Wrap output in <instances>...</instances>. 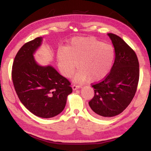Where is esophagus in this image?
<instances>
[{
    "instance_id": "esophagus-1",
    "label": "esophagus",
    "mask_w": 151,
    "mask_h": 151,
    "mask_svg": "<svg viewBox=\"0 0 151 151\" xmlns=\"http://www.w3.org/2000/svg\"><path fill=\"white\" fill-rule=\"evenodd\" d=\"M72 88H73V91H75V90H76V89L81 88V86L76 85H72Z\"/></svg>"
}]
</instances>
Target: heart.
<instances>
[{
	"mask_svg": "<svg viewBox=\"0 0 151 151\" xmlns=\"http://www.w3.org/2000/svg\"><path fill=\"white\" fill-rule=\"evenodd\" d=\"M58 68L63 75L69 77L77 67L79 70L74 81L83 83L86 80L97 82L103 80L111 70L114 62V50L94 37H75L67 48L57 50Z\"/></svg>",
	"mask_w": 151,
	"mask_h": 151,
	"instance_id": "heart-1",
	"label": "heart"
}]
</instances>
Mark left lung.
I'll list each match as a JSON object with an SVG mask.
<instances>
[{"instance_id":"left-lung-1","label":"left lung","mask_w":151,"mask_h":151,"mask_svg":"<svg viewBox=\"0 0 151 151\" xmlns=\"http://www.w3.org/2000/svg\"><path fill=\"white\" fill-rule=\"evenodd\" d=\"M107 35L114 46L115 59L106 77L92 86L94 96L88 103L93 113L100 118L121 113L133 99L139 79V63L134 51L119 36Z\"/></svg>"}]
</instances>
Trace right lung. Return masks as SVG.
<instances>
[{"mask_svg":"<svg viewBox=\"0 0 151 151\" xmlns=\"http://www.w3.org/2000/svg\"><path fill=\"white\" fill-rule=\"evenodd\" d=\"M42 42V37H37L20 48L12 65V78L23 105L35 115L48 119L63 111L73 89L53 66L40 65L35 60L34 54Z\"/></svg>","mask_w":151,"mask_h":151,"instance_id":"1","label":"right lung"}]
</instances>
